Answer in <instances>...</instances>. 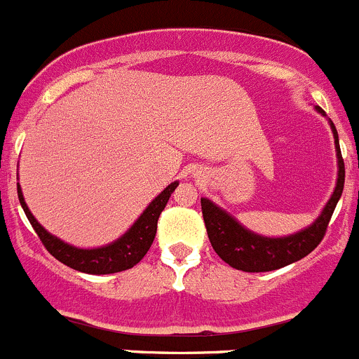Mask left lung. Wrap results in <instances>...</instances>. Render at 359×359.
I'll return each instance as SVG.
<instances>
[{
	"label": "left lung",
	"instance_id": "obj_1",
	"mask_svg": "<svg viewBox=\"0 0 359 359\" xmlns=\"http://www.w3.org/2000/svg\"><path fill=\"white\" fill-rule=\"evenodd\" d=\"M318 113L326 116L319 106H314ZM330 129L333 133L337 151V183L332 197L325 204L323 211L318 218L305 229L295 233H290L285 237H267L253 232L241 225L230 212L216 205L208 197L201 198L202 216H204L208 237L211 241L212 250L218 253L225 264L230 267L243 272H269L276 269L286 267L290 264L302 260L307 257L319 243L326 232L330 218H332L335 205L339 202L344 190V178H346V169H344V158L339 147V134L335 126L328 118Z\"/></svg>",
	"mask_w": 359,
	"mask_h": 359
}]
</instances>
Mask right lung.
<instances>
[{"label": "right lung", "mask_w": 359, "mask_h": 359, "mask_svg": "<svg viewBox=\"0 0 359 359\" xmlns=\"http://www.w3.org/2000/svg\"><path fill=\"white\" fill-rule=\"evenodd\" d=\"M178 184L180 181H172L171 184H168L147 205V209L141 212L140 218L129 226V230L126 233H122L113 243L99 248H78L69 243H64L62 239H59L57 236L48 232L34 218L33 212L27 208L26 201H24L22 188H20L19 183H17V194H19L20 205H22L27 219H29L34 232L38 233V237H40L41 243L45 244V248H47L52 257H55L64 265H67V267L74 269L78 272L101 276L127 271V269H133L134 265L143 260V257L148 253L151 243H154L155 233H157L158 216L164 211L169 197H171V194L176 190Z\"/></svg>", "instance_id": "add662e5"}]
</instances>
